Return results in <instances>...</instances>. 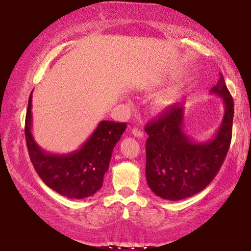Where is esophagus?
I'll list each match as a JSON object with an SVG mask.
<instances>
[{
    "mask_svg": "<svg viewBox=\"0 0 251 251\" xmlns=\"http://www.w3.org/2000/svg\"><path fill=\"white\" fill-rule=\"evenodd\" d=\"M131 134H133L135 137H138V138H144V133L143 130L138 129L137 127H134L133 129H131Z\"/></svg>",
    "mask_w": 251,
    "mask_h": 251,
    "instance_id": "obj_1",
    "label": "esophagus"
}]
</instances>
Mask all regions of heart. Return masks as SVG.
<instances>
[{"label": "heart", "mask_w": 251, "mask_h": 251, "mask_svg": "<svg viewBox=\"0 0 251 251\" xmlns=\"http://www.w3.org/2000/svg\"><path fill=\"white\" fill-rule=\"evenodd\" d=\"M178 94H179L178 88H173L171 91L161 93L160 95L156 97L154 103H152L155 110H157V112H164V110L171 108L175 104Z\"/></svg>", "instance_id": "obj_1"}]
</instances>
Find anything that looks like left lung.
I'll return each instance as SVG.
<instances>
[{"label": "left lung", "instance_id": "8db88e82", "mask_svg": "<svg viewBox=\"0 0 251 251\" xmlns=\"http://www.w3.org/2000/svg\"><path fill=\"white\" fill-rule=\"evenodd\" d=\"M210 90L220 96L225 114L214 137L197 142L184 130L185 108L173 105L158 120L145 127L146 179L157 196L167 201L192 197L217 175L231 142L233 100L223 74Z\"/></svg>", "mask_w": 251, "mask_h": 251}]
</instances>
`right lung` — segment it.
<instances>
[{
	"mask_svg": "<svg viewBox=\"0 0 251 251\" xmlns=\"http://www.w3.org/2000/svg\"><path fill=\"white\" fill-rule=\"evenodd\" d=\"M126 123L101 121L79 150L52 154L37 145L32 134V93L25 117V137L29 158L50 188L62 196L83 199L101 188L112 152L126 129Z\"/></svg>",
	"mask_w": 251,
	"mask_h": 251,
	"instance_id": "add662e5",
	"label": "right lung"
}]
</instances>
